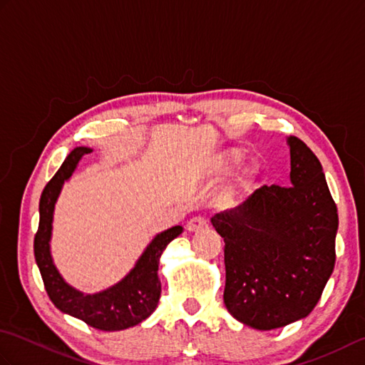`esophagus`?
I'll return each mask as SVG.
<instances>
[{
    "mask_svg": "<svg viewBox=\"0 0 365 365\" xmlns=\"http://www.w3.org/2000/svg\"><path fill=\"white\" fill-rule=\"evenodd\" d=\"M207 227V221L202 218V216H195V218H191L187 224V229L190 232H199Z\"/></svg>",
    "mask_w": 365,
    "mask_h": 365,
    "instance_id": "esophagus-1",
    "label": "esophagus"
}]
</instances>
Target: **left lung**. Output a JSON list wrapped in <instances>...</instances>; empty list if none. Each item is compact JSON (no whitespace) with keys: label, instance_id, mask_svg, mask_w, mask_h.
Instances as JSON below:
<instances>
[{"label":"left lung","instance_id":"1","mask_svg":"<svg viewBox=\"0 0 365 365\" xmlns=\"http://www.w3.org/2000/svg\"><path fill=\"white\" fill-rule=\"evenodd\" d=\"M287 145L292 187L263 185L212 218L226 243L224 304L260 331L306 319L336 263L339 216L323 168L301 139Z\"/></svg>","mask_w":365,"mask_h":365}]
</instances>
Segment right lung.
Masks as SVG:
<instances>
[{
	"instance_id": "1",
	"label": "right lung",
	"mask_w": 365,
	"mask_h": 365,
	"mask_svg": "<svg viewBox=\"0 0 365 365\" xmlns=\"http://www.w3.org/2000/svg\"><path fill=\"white\" fill-rule=\"evenodd\" d=\"M91 147H76L66 158L63 166L46 183L38 202V229L34 238L36 263L43 279L45 290L61 312L80 319L100 331H122L143 323L158 306L161 282L158 279L160 257L166 246L183 232L174 226L155 235L139 255L135 267L119 282L97 293H83L66 282L51 257V234L54 205L64 183L72 177L83 155Z\"/></svg>"
}]
</instances>
